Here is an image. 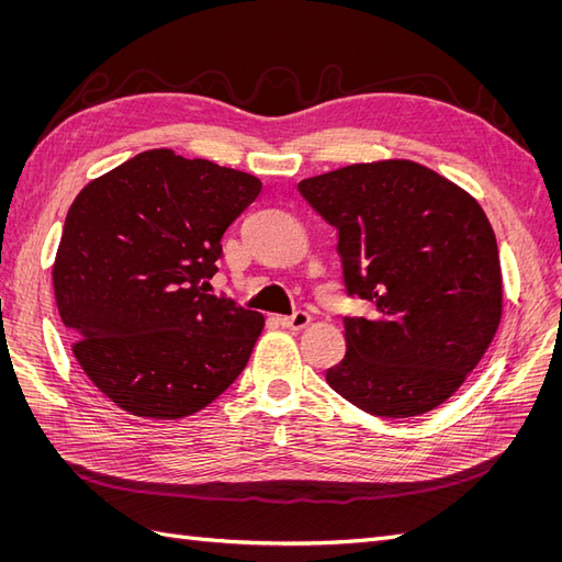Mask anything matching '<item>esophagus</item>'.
<instances>
[{"instance_id": "esophagus-1", "label": "esophagus", "mask_w": 562, "mask_h": 562, "mask_svg": "<svg viewBox=\"0 0 562 562\" xmlns=\"http://www.w3.org/2000/svg\"><path fill=\"white\" fill-rule=\"evenodd\" d=\"M310 321H312V316L307 314V312H295L293 316H281L279 318V323L283 328H291V330H302V328H307L310 326Z\"/></svg>"}]
</instances>
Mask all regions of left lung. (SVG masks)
<instances>
[{"label": "left lung", "instance_id": "left-lung-1", "mask_svg": "<svg viewBox=\"0 0 562 562\" xmlns=\"http://www.w3.org/2000/svg\"><path fill=\"white\" fill-rule=\"evenodd\" d=\"M297 190L337 229L347 295L375 307L345 316L347 353L328 384L375 417L434 411L502 321L499 250L479 201L407 159L345 166Z\"/></svg>", "mask_w": 562, "mask_h": 562}]
</instances>
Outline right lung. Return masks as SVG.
I'll return each instance as SVG.
<instances>
[{"instance_id":"1","label":"right lung","mask_w":562,"mask_h":562,"mask_svg":"<svg viewBox=\"0 0 562 562\" xmlns=\"http://www.w3.org/2000/svg\"><path fill=\"white\" fill-rule=\"evenodd\" d=\"M260 190L250 173L147 149L72 201L56 304L81 370L122 411L180 419L241 375L265 316L209 281L220 239Z\"/></svg>"}]
</instances>
